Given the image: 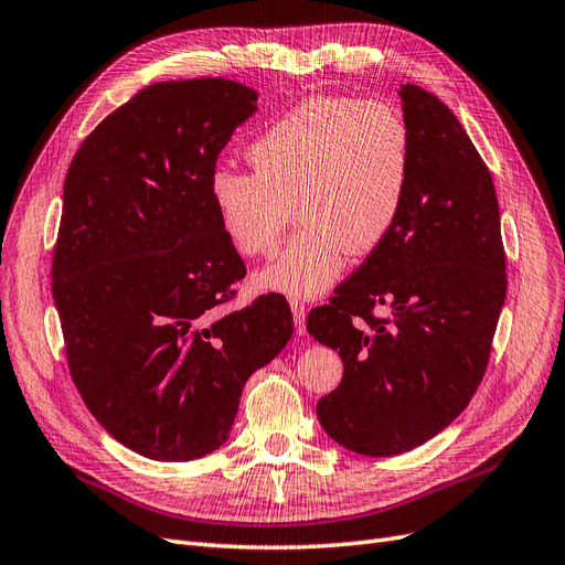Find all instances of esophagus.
<instances>
[{"label":"esophagus","instance_id":"1","mask_svg":"<svg viewBox=\"0 0 565 565\" xmlns=\"http://www.w3.org/2000/svg\"><path fill=\"white\" fill-rule=\"evenodd\" d=\"M290 309H294V321H296V332L298 335H305V305L298 300H290Z\"/></svg>","mask_w":565,"mask_h":565}]
</instances>
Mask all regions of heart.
Instances as JSON below:
<instances>
[{"label":"heart","instance_id":"1","mask_svg":"<svg viewBox=\"0 0 565 565\" xmlns=\"http://www.w3.org/2000/svg\"><path fill=\"white\" fill-rule=\"evenodd\" d=\"M256 172L216 167L209 179L223 233L242 256H265L298 212L300 233L254 275L267 294L319 298L347 256L393 233L412 183V132L382 102L315 97L250 143Z\"/></svg>","mask_w":565,"mask_h":565}]
</instances>
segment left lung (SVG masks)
Masks as SVG:
<instances>
[{
	"label": "left lung",
	"instance_id": "left-lung-1",
	"mask_svg": "<svg viewBox=\"0 0 565 565\" xmlns=\"http://www.w3.org/2000/svg\"><path fill=\"white\" fill-rule=\"evenodd\" d=\"M412 183L393 233L309 311L307 330L340 351V386L317 403L323 430L363 456L428 443L484 377L508 294L498 198L463 125L405 83ZM386 306L391 320L371 315Z\"/></svg>",
	"mask_w": 565,
	"mask_h": 565
}]
</instances>
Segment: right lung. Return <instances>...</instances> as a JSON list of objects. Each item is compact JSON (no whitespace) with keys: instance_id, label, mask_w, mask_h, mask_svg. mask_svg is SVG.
Segmentation results:
<instances>
[{"instance_id":"right-lung-1","label":"right lung","mask_w":565,"mask_h":565,"mask_svg":"<svg viewBox=\"0 0 565 565\" xmlns=\"http://www.w3.org/2000/svg\"><path fill=\"white\" fill-rule=\"evenodd\" d=\"M256 99L227 78L153 83L97 125L65 179L51 277L72 380L104 430L153 461L218 449L246 380L294 335L277 294L218 309L246 267L209 179Z\"/></svg>"}]
</instances>
